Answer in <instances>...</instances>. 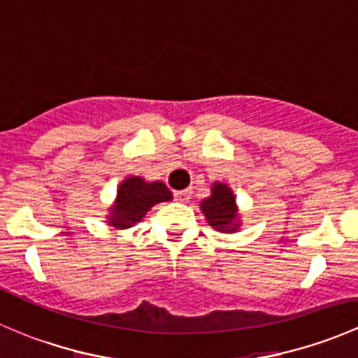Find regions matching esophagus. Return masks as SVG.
<instances>
[{"mask_svg": "<svg viewBox=\"0 0 358 358\" xmlns=\"http://www.w3.org/2000/svg\"><path fill=\"white\" fill-rule=\"evenodd\" d=\"M192 197V190L190 189H185V190H178V192H175V199L178 202H187Z\"/></svg>", "mask_w": 358, "mask_h": 358, "instance_id": "esophagus-1", "label": "esophagus"}]
</instances>
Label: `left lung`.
Returning a JSON list of instances; mask_svg holds the SVG:
<instances>
[{
  "label": "left lung",
  "mask_w": 358,
  "mask_h": 358,
  "mask_svg": "<svg viewBox=\"0 0 358 358\" xmlns=\"http://www.w3.org/2000/svg\"><path fill=\"white\" fill-rule=\"evenodd\" d=\"M201 211L213 229L218 232H237L241 227L236 196L225 183H213L211 196L201 202Z\"/></svg>",
  "instance_id": "left-lung-1"
}]
</instances>
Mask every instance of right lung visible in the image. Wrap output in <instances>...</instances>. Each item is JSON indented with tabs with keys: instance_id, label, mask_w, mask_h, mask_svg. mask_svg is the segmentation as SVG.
Masks as SVG:
<instances>
[{
	"instance_id": "1",
	"label": "right lung",
	"mask_w": 358,
	"mask_h": 358,
	"mask_svg": "<svg viewBox=\"0 0 358 358\" xmlns=\"http://www.w3.org/2000/svg\"><path fill=\"white\" fill-rule=\"evenodd\" d=\"M171 199V190L162 182L149 183L140 176H128L119 185L107 223L115 230L129 229L135 223L142 222L152 206Z\"/></svg>"
}]
</instances>
